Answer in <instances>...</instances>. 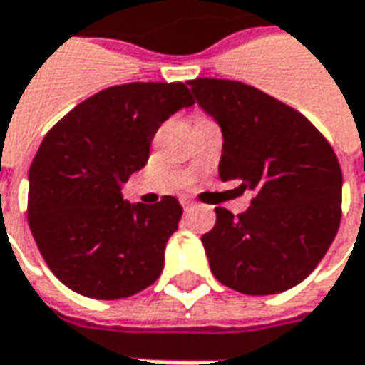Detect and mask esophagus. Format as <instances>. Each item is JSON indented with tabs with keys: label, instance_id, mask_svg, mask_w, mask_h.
<instances>
[{
	"label": "esophagus",
	"instance_id": "1",
	"mask_svg": "<svg viewBox=\"0 0 365 365\" xmlns=\"http://www.w3.org/2000/svg\"><path fill=\"white\" fill-rule=\"evenodd\" d=\"M182 206H183V210H190V207H194V200H190V197H182Z\"/></svg>",
	"mask_w": 365,
	"mask_h": 365
}]
</instances>
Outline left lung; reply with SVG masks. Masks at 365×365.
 I'll use <instances>...</instances> for the list:
<instances>
[{
  "label": "left lung",
  "mask_w": 365,
  "mask_h": 365,
  "mask_svg": "<svg viewBox=\"0 0 365 365\" xmlns=\"http://www.w3.org/2000/svg\"><path fill=\"white\" fill-rule=\"evenodd\" d=\"M195 103L222 131L220 178L252 192L234 218L216 207L202 236L210 269L245 295H274L307 279L339 228L341 170L331 145L295 108L245 82L195 78Z\"/></svg>",
  "instance_id": "left-lung-1"
}]
</instances>
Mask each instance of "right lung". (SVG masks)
I'll return each mask as SVG.
<instances>
[{"mask_svg": "<svg viewBox=\"0 0 365 365\" xmlns=\"http://www.w3.org/2000/svg\"><path fill=\"white\" fill-rule=\"evenodd\" d=\"M194 105L183 82H131L82 101L44 137L28 173V222L50 270L74 293L123 299L163 270L183 210L173 195L131 204L161 123Z\"/></svg>", "mask_w": 365, "mask_h": 365, "instance_id": "obj_1", "label": "right lung"}]
</instances>
